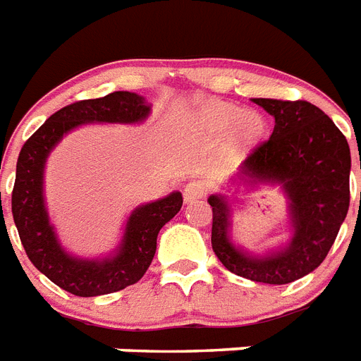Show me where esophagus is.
Returning a JSON list of instances; mask_svg holds the SVG:
<instances>
[{
  "label": "esophagus",
  "instance_id": "esophagus-1",
  "mask_svg": "<svg viewBox=\"0 0 361 361\" xmlns=\"http://www.w3.org/2000/svg\"><path fill=\"white\" fill-rule=\"evenodd\" d=\"M204 194H207V186L201 180H192L184 186V201L186 203H194L197 199L204 197Z\"/></svg>",
  "mask_w": 361,
  "mask_h": 361
}]
</instances>
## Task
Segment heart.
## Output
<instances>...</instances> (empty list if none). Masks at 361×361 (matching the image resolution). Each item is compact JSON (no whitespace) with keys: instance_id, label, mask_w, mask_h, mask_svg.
Instances as JSON below:
<instances>
[{"instance_id":"1","label":"heart","mask_w":361,"mask_h":361,"mask_svg":"<svg viewBox=\"0 0 361 361\" xmlns=\"http://www.w3.org/2000/svg\"><path fill=\"white\" fill-rule=\"evenodd\" d=\"M231 141L235 147H242L257 140L262 132V119L253 111H242L231 104H204L192 115V128L204 137H221L232 126Z\"/></svg>"}]
</instances>
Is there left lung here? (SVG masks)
<instances>
[{
  "label": "left lung",
  "mask_w": 361,
  "mask_h": 361,
  "mask_svg": "<svg viewBox=\"0 0 361 361\" xmlns=\"http://www.w3.org/2000/svg\"><path fill=\"white\" fill-rule=\"evenodd\" d=\"M272 115V135L255 147L231 184L238 190L279 186L287 197L290 236L283 246L253 253L231 236L233 201L212 194V250L229 272L259 283L285 285L313 272L330 252L350 203V149L322 109L305 100L253 99ZM361 169V157H360Z\"/></svg>",
  "instance_id": "left-lung-1"
}]
</instances>
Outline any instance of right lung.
Segmentation results:
<instances>
[{"label":"right lung","instance_id":"1","mask_svg":"<svg viewBox=\"0 0 361 361\" xmlns=\"http://www.w3.org/2000/svg\"><path fill=\"white\" fill-rule=\"evenodd\" d=\"M149 115L151 104L130 91L80 100L50 115L20 151L13 190V218L20 240L37 270L72 295H109L137 283L154 257L158 233L183 207V194L171 192L166 197L135 207L114 252L104 257H80L63 247L48 214L46 160L57 143L78 126L140 125Z\"/></svg>","mask_w":361,"mask_h":361}]
</instances>
